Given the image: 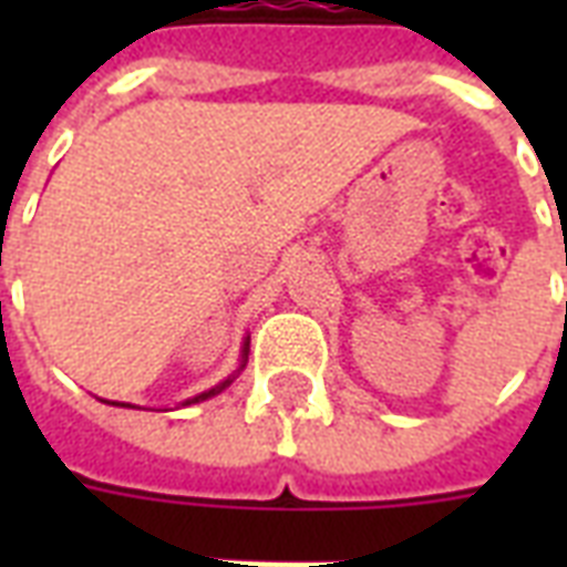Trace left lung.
I'll return each mask as SVG.
<instances>
[{"label": "left lung", "instance_id": "8db88e82", "mask_svg": "<svg viewBox=\"0 0 567 567\" xmlns=\"http://www.w3.org/2000/svg\"><path fill=\"white\" fill-rule=\"evenodd\" d=\"M565 311H567V306H565Z\"/></svg>", "mask_w": 567, "mask_h": 567}]
</instances>
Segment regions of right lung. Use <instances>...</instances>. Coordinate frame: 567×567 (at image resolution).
<instances>
[{
  "label": "right lung",
  "instance_id": "right-lung-1",
  "mask_svg": "<svg viewBox=\"0 0 567 567\" xmlns=\"http://www.w3.org/2000/svg\"><path fill=\"white\" fill-rule=\"evenodd\" d=\"M247 355H249V338L247 341H244V350H240V368L235 373H231L229 379H223L220 385H214V388H208V391H203V394H196V396H190V400H185V405H190V403H203V400H208V396H214V394H220L223 388H229L231 385V379L238 377L240 371H244V368H247ZM111 405H128V403H111Z\"/></svg>",
  "mask_w": 567,
  "mask_h": 567
}]
</instances>
